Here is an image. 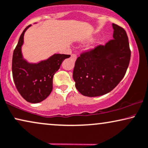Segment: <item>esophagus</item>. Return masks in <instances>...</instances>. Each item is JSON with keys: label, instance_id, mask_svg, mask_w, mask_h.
I'll list each match as a JSON object with an SVG mask.
<instances>
[{"label": "esophagus", "instance_id": "34e87169", "mask_svg": "<svg viewBox=\"0 0 148 148\" xmlns=\"http://www.w3.org/2000/svg\"><path fill=\"white\" fill-rule=\"evenodd\" d=\"M76 58H77V57H76V55H75V54H73V55H71V59H72L73 61H75Z\"/></svg>", "mask_w": 148, "mask_h": 148}]
</instances>
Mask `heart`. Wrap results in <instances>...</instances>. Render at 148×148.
<instances>
[{"instance_id": "obj_1", "label": "heart", "mask_w": 148, "mask_h": 148, "mask_svg": "<svg viewBox=\"0 0 148 148\" xmlns=\"http://www.w3.org/2000/svg\"><path fill=\"white\" fill-rule=\"evenodd\" d=\"M99 44H100V42H98V41H96V42H95L94 43H93V45H92V46H90V47L89 48V50H92V49H94L96 47V46H98Z\"/></svg>"}]
</instances>
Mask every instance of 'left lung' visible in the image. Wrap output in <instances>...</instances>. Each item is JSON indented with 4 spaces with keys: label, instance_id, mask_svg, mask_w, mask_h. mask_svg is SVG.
<instances>
[{
    "label": "left lung",
    "instance_id": "left-lung-1",
    "mask_svg": "<svg viewBox=\"0 0 148 148\" xmlns=\"http://www.w3.org/2000/svg\"><path fill=\"white\" fill-rule=\"evenodd\" d=\"M113 40L82 54L76 59L73 79L83 96L96 97L113 90L122 80L130 59L128 38L125 30L112 24Z\"/></svg>",
    "mask_w": 148,
    "mask_h": 148
}]
</instances>
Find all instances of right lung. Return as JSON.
I'll return each instance as SVG.
<instances>
[{
    "label": "right lung",
    "mask_w": 148,
    "mask_h": 148,
    "mask_svg": "<svg viewBox=\"0 0 148 148\" xmlns=\"http://www.w3.org/2000/svg\"><path fill=\"white\" fill-rule=\"evenodd\" d=\"M31 25L20 35L12 58L13 78L18 92L31 103H39L49 96L52 90V79L63 60L70 55L54 54L47 59L30 63L23 57L22 47L24 35Z\"/></svg>",
    "instance_id": "1"
}]
</instances>
